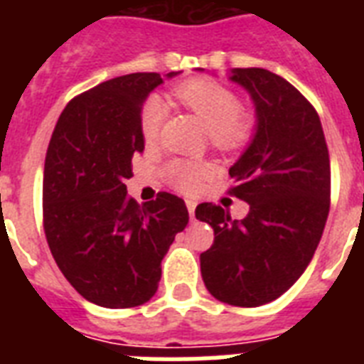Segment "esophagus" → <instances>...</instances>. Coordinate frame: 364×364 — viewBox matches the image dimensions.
Instances as JSON below:
<instances>
[{
  "label": "esophagus",
  "instance_id": "34e87169",
  "mask_svg": "<svg viewBox=\"0 0 364 364\" xmlns=\"http://www.w3.org/2000/svg\"><path fill=\"white\" fill-rule=\"evenodd\" d=\"M185 204H187L188 215L194 217V210H196V202H194V200H187V202H185Z\"/></svg>",
  "mask_w": 364,
  "mask_h": 364
}]
</instances>
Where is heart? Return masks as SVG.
Wrapping results in <instances>:
<instances>
[{
	"mask_svg": "<svg viewBox=\"0 0 364 364\" xmlns=\"http://www.w3.org/2000/svg\"><path fill=\"white\" fill-rule=\"evenodd\" d=\"M176 96L202 119L210 130V139L217 149L236 151L251 139L255 119L242 111V100L232 88L213 79H188L176 87ZM168 117V107L159 96H149L141 105L139 128L145 141L160 136ZM166 179L171 187L191 193L210 173V166L193 160L176 159L164 168Z\"/></svg>",
	"mask_w": 364,
	"mask_h": 364,
	"instance_id": "b5f03b06",
	"label": "heart"
}]
</instances>
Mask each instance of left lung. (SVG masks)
<instances>
[{"mask_svg": "<svg viewBox=\"0 0 364 364\" xmlns=\"http://www.w3.org/2000/svg\"><path fill=\"white\" fill-rule=\"evenodd\" d=\"M230 79L257 107V134L228 170V194L247 202L249 213L232 221L221 205L196 208L215 234L200 268L217 300L257 308L310 264L331 208V160L317 111L291 82L262 68H236Z\"/></svg>", "mask_w": 364, "mask_h": 364, "instance_id": "obj_1", "label": "left lung"}]
</instances>
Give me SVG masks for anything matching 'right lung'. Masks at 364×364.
I'll return each instance as SVG.
<instances>
[{
    "mask_svg": "<svg viewBox=\"0 0 364 364\" xmlns=\"http://www.w3.org/2000/svg\"><path fill=\"white\" fill-rule=\"evenodd\" d=\"M160 82L159 73H130L75 96L45 156L43 228L50 253L77 293L113 310L153 299L160 262L188 223L176 194L159 193L139 205L126 193L132 156L145 149L143 100Z\"/></svg>",
    "mask_w": 364,
    "mask_h": 364,
    "instance_id": "1",
    "label": "right lung"
}]
</instances>
